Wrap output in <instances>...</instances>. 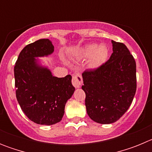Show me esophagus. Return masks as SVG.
<instances>
[{
  "instance_id": "obj_1",
  "label": "esophagus",
  "mask_w": 152,
  "mask_h": 152,
  "mask_svg": "<svg viewBox=\"0 0 152 152\" xmlns=\"http://www.w3.org/2000/svg\"><path fill=\"white\" fill-rule=\"evenodd\" d=\"M82 77L80 73H75L72 75V84L76 88H80L82 84Z\"/></svg>"
}]
</instances>
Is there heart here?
<instances>
[{
    "label": "heart",
    "mask_w": 152,
    "mask_h": 152,
    "mask_svg": "<svg viewBox=\"0 0 152 152\" xmlns=\"http://www.w3.org/2000/svg\"><path fill=\"white\" fill-rule=\"evenodd\" d=\"M108 49L104 45H96L91 44L84 46L79 52V58L88 59V65L90 68H96L100 67L107 61L108 58Z\"/></svg>",
    "instance_id": "obj_1"
}]
</instances>
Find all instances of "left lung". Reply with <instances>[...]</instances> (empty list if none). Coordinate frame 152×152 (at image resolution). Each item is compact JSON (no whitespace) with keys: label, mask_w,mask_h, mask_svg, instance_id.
I'll use <instances>...</instances> for the list:
<instances>
[{"label":"left lung","mask_w":152,"mask_h":152,"mask_svg":"<svg viewBox=\"0 0 152 152\" xmlns=\"http://www.w3.org/2000/svg\"><path fill=\"white\" fill-rule=\"evenodd\" d=\"M107 62L83 72L87 113L101 124L117 121L128 110L136 91V64L126 45L112 40Z\"/></svg>","instance_id":"1"}]
</instances>
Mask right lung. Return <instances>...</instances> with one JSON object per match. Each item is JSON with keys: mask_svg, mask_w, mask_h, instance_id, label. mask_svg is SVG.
Instances as JSON below:
<instances>
[{"mask_svg": "<svg viewBox=\"0 0 152 152\" xmlns=\"http://www.w3.org/2000/svg\"><path fill=\"white\" fill-rule=\"evenodd\" d=\"M54 46L42 39L24 47L14 66L16 96L23 112L31 121L53 125L61 120L67 100L75 88L72 76H52L48 68L39 66L35 57L52 54Z\"/></svg>", "mask_w": 152, "mask_h": 152, "instance_id": "obj_1", "label": "right lung"}]
</instances>
